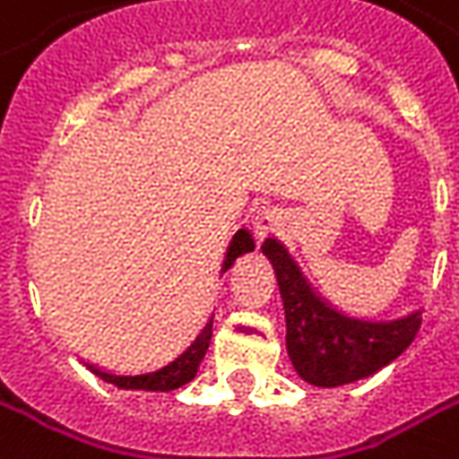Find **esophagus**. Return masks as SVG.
Segmentation results:
<instances>
[{
	"label": "esophagus",
	"mask_w": 459,
	"mask_h": 459,
	"mask_svg": "<svg viewBox=\"0 0 459 459\" xmlns=\"http://www.w3.org/2000/svg\"><path fill=\"white\" fill-rule=\"evenodd\" d=\"M251 226H254V233L256 236H266V233H274L284 226V213H281V208L277 205H264L259 208L254 218H251Z\"/></svg>",
	"instance_id": "esophagus-1"
}]
</instances>
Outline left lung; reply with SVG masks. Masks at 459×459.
<instances>
[{
  "label": "left lung",
  "mask_w": 459,
  "mask_h": 459,
  "mask_svg": "<svg viewBox=\"0 0 459 459\" xmlns=\"http://www.w3.org/2000/svg\"><path fill=\"white\" fill-rule=\"evenodd\" d=\"M277 274L287 320V353L312 386H345L381 371L417 338L421 312L396 320H363L335 309L312 290L287 246L269 236L261 246Z\"/></svg>",
  "instance_id": "obj_1"
}]
</instances>
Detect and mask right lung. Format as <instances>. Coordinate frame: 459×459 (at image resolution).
<instances>
[{
    "label": "right lung",
    "instance_id": "1",
    "mask_svg": "<svg viewBox=\"0 0 459 459\" xmlns=\"http://www.w3.org/2000/svg\"><path fill=\"white\" fill-rule=\"evenodd\" d=\"M248 251H254V238H251V233L246 229H238L233 233V238H230L229 251H226V259H223V266H221V274L223 272H229L230 264L238 259L241 254H248ZM211 335H213V317L205 323V327L198 333V338L193 340L185 351H182L180 356L175 358L172 363H167L162 368H157V371L150 373H139V376H119V373H111V371H103L99 366H91L86 363V368L91 373H96L101 381L106 384H114V386L119 388H139V391H172V388H180L185 386L187 381H193L195 378V373L200 368V360L205 356V351H208V345H211Z\"/></svg>",
    "mask_w": 459,
    "mask_h": 459
}]
</instances>
